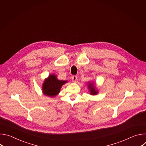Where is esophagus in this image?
Masks as SVG:
<instances>
[{"label":"esophagus","instance_id":"esophagus-1","mask_svg":"<svg viewBox=\"0 0 146 146\" xmlns=\"http://www.w3.org/2000/svg\"><path fill=\"white\" fill-rule=\"evenodd\" d=\"M77 78V76H73L72 77V79L73 81L74 82H75L76 81Z\"/></svg>","mask_w":146,"mask_h":146}]
</instances>
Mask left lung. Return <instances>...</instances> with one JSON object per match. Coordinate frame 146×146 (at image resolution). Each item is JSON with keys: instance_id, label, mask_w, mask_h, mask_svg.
I'll return each mask as SVG.
<instances>
[{"instance_id": "8db88e82", "label": "left lung", "mask_w": 146, "mask_h": 146, "mask_svg": "<svg viewBox=\"0 0 146 146\" xmlns=\"http://www.w3.org/2000/svg\"><path fill=\"white\" fill-rule=\"evenodd\" d=\"M88 89L89 90V92L90 93V95H96L98 94V90L96 88L95 85L93 82L89 81L87 85Z\"/></svg>"}]
</instances>
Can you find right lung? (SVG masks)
<instances>
[{"label":"right lung","mask_w":146,"mask_h":146,"mask_svg":"<svg viewBox=\"0 0 146 146\" xmlns=\"http://www.w3.org/2000/svg\"><path fill=\"white\" fill-rule=\"evenodd\" d=\"M66 82L68 81L59 80L55 74H51L44 80L41 90L44 95L54 98L59 93L62 87Z\"/></svg>","instance_id":"right-lung-1"}]
</instances>
